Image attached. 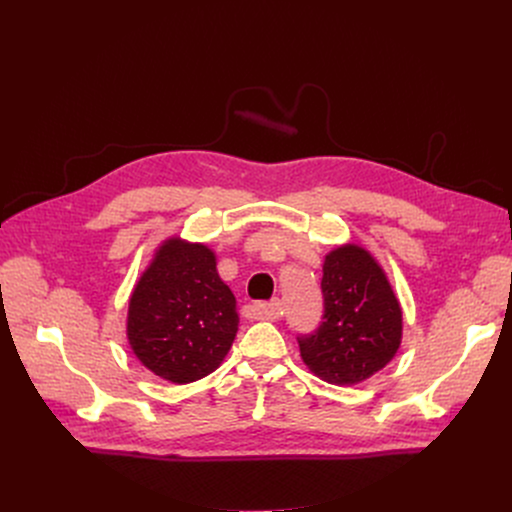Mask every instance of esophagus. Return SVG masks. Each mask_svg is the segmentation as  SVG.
I'll list each match as a JSON object with an SVG mask.
<instances>
[{
	"label": "esophagus",
	"instance_id": "34e87169",
	"mask_svg": "<svg viewBox=\"0 0 512 512\" xmlns=\"http://www.w3.org/2000/svg\"><path fill=\"white\" fill-rule=\"evenodd\" d=\"M257 310H259V314H261L263 318H267V320H277V318L283 316V306H281V302H279L277 298H273V300H269V302L257 304Z\"/></svg>",
	"mask_w": 512,
	"mask_h": 512
}]
</instances>
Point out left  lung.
Here are the masks:
<instances>
[{"mask_svg": "<svg viewBox=\"0 0 512 512\" xmlns=\"http://www.w3.org/2000/svg\"><path fill=\"white\" fill-rule=\"evenodd\" d=\"M320 326L300 334L304 362L330 385L379 373L401 344V308L377 261L356 245L326 255Z\"/></svg>", "mask_w": 512, "mask_h": 512, "instance_id": "left-lung-1", "label": "left lung"}]
</instances>
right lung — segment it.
<instances>
[{
	"mask_svg": "<svg viewBox=\"0 0 512 512\" xmlns=\"http://www.w3.org/2000/svg\"><path fill=\"white\" fill-rule=\"evenodd\" d=\"M239 328L235 296L204 245L170 239L133 289L127 338L154 375L192 383L227 356Z\"/></svg>",
	"mask_w": 512,
	"mask_h": 512,
	"instance_id": "add662e5",
	"label": "right lung"
}]
</instances>
